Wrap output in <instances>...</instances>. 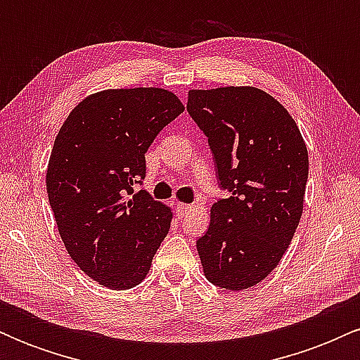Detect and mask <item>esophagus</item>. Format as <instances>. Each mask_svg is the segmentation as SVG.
Instances as JSON below:
<instances>
[{"label":"esophagus","instance_id":"obj_1","mask_svg":"<svg viewBox=\"0 0 360 360\" xmlns=\"http://www.w3.org/2000/svg\"><path fill=\"white\" fill-rule=\"evenodd\" d=\"M189 208H191V206H189V205H186V203H177V206H176V213H177V218H183L184 214H188Z\"/></svg>","mask_w":360,"mask_h":360}]
</instances>
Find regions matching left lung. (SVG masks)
<instances>
[{"label": "left lung", "mask_w": 360, "mask_h": 360, "mask_svg": "<svg viewBox=\"0 0 360 360\" xmlns=\"http://www.w3.org/2000/svg\"><path fill=\"white\" fill-rule=\"evenodd\" d=\"M188 111L208 137L230 196L210 210L196 249L206 279L242 291L266 279L295 237L308 181V148L289 111L254 86L189 89Z\"/></svg>", "instance_id": "8db88e82"}]
</instances>
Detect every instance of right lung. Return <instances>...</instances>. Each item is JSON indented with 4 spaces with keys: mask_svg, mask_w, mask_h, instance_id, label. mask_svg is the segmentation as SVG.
Masks as SVG:
<instances>
[{
    "mask_svg": "<svg viewBox=\"0 0 360 360\" xmlns=\"http://www.w3.org/2000/svg\"><path fill=\"white\" fill-rule=\"evenodd\" d=\"M184 111L162 88L89 94L62 123L51 159L47 194L57 230L77 267L110 289L146 279L172 220L171 206L134 194L146 177V152Z\"/></svg>",
    "mask_w": 360,
    "mask_h": 360,
    "instance_id": "add662e5",
    "label": "right lung"
}]
</instances>
